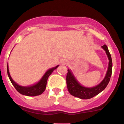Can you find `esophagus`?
Instances as JSON below:
<instances>
[{
	"label": "esophagus",
	"instance_id": "obj_1",
	"mask_svg": "<svg viewBox=\"0 0 124 124\" xmlns=\"http://www.w3.org/2000/svg\"><path fill=\"white\" fill-rule=\"evenodd\" d=\"M68 61L66 60V59H62V61H61V63L62 64V65H66L67 63H68Z\"/></svg>",
	"mask_w": 124,
	"mask_h": 124
}]
</instances>
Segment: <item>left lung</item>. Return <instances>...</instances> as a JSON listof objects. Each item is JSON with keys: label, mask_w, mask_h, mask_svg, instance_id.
Instances as JSON below:
<instances>
[{"label": "left lung", "mask_w": 124, "mask_h": 124, "mask_svg": "<svg viewBox=\"0 0 124 124\" xmlns=\"http://www.w3.org/2000/svg\"><path fill=\"white\" fill-rule=\"evenodd\" d=\"M102 48L106 51L109 59L108 70L104 79L97 86L90 88L85 87L82 86L76 80L75 76L72 74V72L68 69L66 75V84L68 91L71 95L81 99H89L99 94L100 92L105 89L108 85L112 74V59L107 46L106 45H104L102 46Z\"/></svg>", "instance_id": "left-lung-1"}]
</instances>
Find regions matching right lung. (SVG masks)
Instances as JSON below:
<instances>
[{"instance_id":"add662e5","label":"right lung","mask_w":124,"mask_h":124,"mask_svg":"<svg viewBox=\"0 0 124 124\" xmlns=\"http://www.w3.org/2000/svg\"><path fill=\"white\" fill-rule=\"evenodd\" d=\"M58 66L59 65L55 67V68H51V69L47 70V72L45 73V75H44L43 77L41 78V80L37 83L32 85V86L27 87L20 86V85H17L15 81L13 80L12 78H11L10 75L8 65L7 66V71H8V75L10 79V80L12 82L13 85L15 89H16V90L17 91L18 93H20L23 95H25V96H36L41 94L45 91V89H46V83H47L48 77L49 76V75L52 73V72L55 69H56L58 68Z\"/></svg>"}]
</instances>
